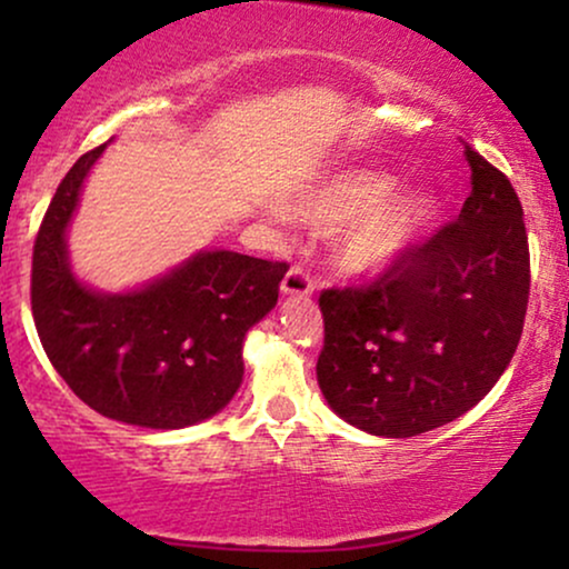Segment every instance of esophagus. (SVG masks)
Returning <instances> with one entry per match:
<instances>
[{"label": "esophagus", "instance_id": "esophagus-1", "mask_svg": "<svg viewBox=\"0 0 569 569\" xmlns=\"http://www.w3.org/2000/svg\"><path fill=\"white\" fill-rule=\"evenodd\" d=\"M280 293H283V297H307V293H312V280L302 267H291V270L286 272L283 283H280Z\"/></svg>", "mask_w": 569, "mask_h": 569}]
</instances>
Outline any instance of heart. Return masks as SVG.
I'll list each match as a JSON object with an SVG mask.
<instances>
[{"label": "heart", "instance_id": "b5f03b06", "mask_svg": "<svg viewBox=\"0 0 569 569\" xmlns=\"http://www.w3.org/2000/svg\"><path fill=\"white\" fill-rule=\"evenodd\" d=\"M371 168L323 173L286 200V213L310 230H330L329 262L350 280H375L401 267L433 230L439 202L428 187H401Z\"/></svg>", "mask_w": 569, "mask_h": 569}]
</instances>
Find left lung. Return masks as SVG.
I'll return each instance as SVG.
<instances>
[{
	"label": "left lung",
	"mask_w": 569,
	"mask_h": 569,
	"mask_svg": "<svg viewBox=\"0 0 569 569\" xmlns=\"http://www.w3.org/2000/svg\"><path fill=\"white\" fill-rule=\"evenodd\" d=\"M460 217L369 289L323 291L318 388L335 415L382 439L441 428L511 363L530 293V248L511 181L466 147Z\"/></svg>",
	"instance_id": "8db88e82"
}]
</instances>
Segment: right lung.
<instances>
[{"instance_id": "right-lung-1", "label": "right lung", "mask_w": 569, "mask_h": 569, "mask_svg": "<svg viewBox=\"0 0 569 569\" xmlns=\"http://www.w3.org/2000/svg\"><path fill=\"white\" fill-rule=\"evenodd\" d=\"M107 143L63 176L31 264V312L58 375L109 420L179 430L219 415L243 382V342L272 307L289 264L202 248L128 291L80 280L69 227Z\"/></svg>"}]
</instances>
